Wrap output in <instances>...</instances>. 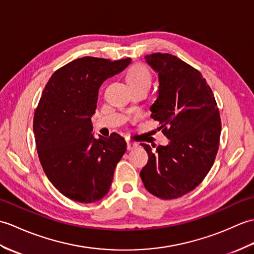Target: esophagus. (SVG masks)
<instances>
[{"label": "esophagus", "mask_w": 254, "mask_h": 254, "mask_svg": "<svg viewBox=\"0 0 254 254\" xmlns=\"http://www.w3.org/2000/svg\"><path fill=\"white\" fill-rule=\"evenodd\" d=\"M137 146H138V143L132 142V141H127V149L128 150H133V149H136Z\"/></svg>", "instance_id": "1"}]
</instances>
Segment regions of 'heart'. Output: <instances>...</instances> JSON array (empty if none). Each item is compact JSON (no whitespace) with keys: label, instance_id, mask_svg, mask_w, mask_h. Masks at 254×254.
Wrapping results in <instances>:
<instances>
[{"label":"heart","instance_id":"heart-1","mask_svg":"<svg viewBox=\"0 0 254 254\" xmlns=\"http://www.w3.org/2000/svg\"><path fill=\"white\" fill-rule=\"evenodd\" d=\"M152 81L151 72L142 64H134L127 71V82L131 90L140 87L150 88Z\"/></svg>","mask_w":254,"mask_h":254}]
</instances>
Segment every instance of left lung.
Masks as SVG:
<instances>
[{
    "instance_id": "left-lung-1",
    "label": "left lung",
    "mask_w": 254,
    "mask_h": 254,
    "mask_svg": "<svg viewBox=\"0 0 254 254\" xmlns=\"http://www.w3.org/2000/svg\"><path fill=\"white\" fill-rule=\"evenodd\" d=\"M144 59L159 76L151 118L160 123L170 142L155 150L142 143L149 160L140 177L157 198L177 199L192 191L210 172L218 150L221 118L200 71L167 53Z\"/></svg>"
}]
</instances>
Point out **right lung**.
I'll use <instances>...</instances> for the list:
<instances>
[{
  "label": "right lung",
  "mask_w": 254,
  "mask_h": 254,
  "mask_svg": "<svg viewBox=\"0 0 254 254\" xmlns=\"http://www.w3.org/2000/svg\"><path fill=\"white\" fill-rule=\"evenodd\" d=\"M130 59H77L51 76L33 117V132L43 171L66 198L92 203L108 194L116 164L127 143L120 134L92 133L99 89L120 74Z\"/></svg>",
  "instance_id": "add662e5"
}]
</instances>
